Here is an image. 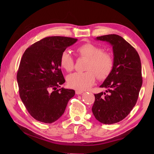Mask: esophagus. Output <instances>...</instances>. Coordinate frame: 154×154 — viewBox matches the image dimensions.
Returning <instances> with one entry per match:
<instances>
[{
    "instance_id": "esophagus-1",
    "label": "esophagus",
    "mask_w": 154,
    "mask_h": 154,
    "mask_svg": "<svg viewBox=\"0 0 154 154\" xmlns=\"http://www.w3.org/2000/svg\"><path fill=\"white\" fill-rule=\"evenodd\" d=\"M83 91H79V90H77L75 91V93H76V94H81V93H83Z\"/></svg>"
}]
</instances>
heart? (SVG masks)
<instances>
[{
  "label": "heart",
  "mask_w": 154,
  "mask_h": 154,
  "mask_svg": "<svg viewBox=\"0 0 154 154\" xmlns=\"http://www.w3.org/2000/svg\"><path fill=\"white\" fill-rule=\"evenodd\" d=\"M77 55L87 59L85 72H77L69 75L67 84L73 89L83 91L89 89L95 82L96 76L99 80L109 77L114 65L113 58L109 53L103 51V48L91 43H86L76 49ZM60 65L67 72L74 68V60L67 51L62 52Z\"/></svg>",
  "instance_id": "b5f03b06"
}]
</instances>
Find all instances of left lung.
I'll return each instance as SVG.
<instances>
[{
	"label": "left lung",
	"mask_w": 154,
	"mask_h": 154,
	"mask_svg": "<svg viewBox=\"0 0 154 154\" xmlns=\"http://www.w3.org/2000/svg\"><path fill=\"white\" fill-rule=\"evenodd\" d=\"M97 40L112 45L114 65L100 86L106 88V93L94 94L92 111L100 122L114 124L128 115L138 100L142 85L141 61L135 48L119 35H104Z\"/></svg>",
	"instance_id": "left-lung-1"
}]
</instances>
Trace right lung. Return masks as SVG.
<instances>
[{
	"instance_id": "obj_1",
	"label": "right lung",
	"mask_w": 154,
	"mask_h": 154,
	"mask_svg": "<svg viewBox=\"0 0 154 154\" xmlns=\"http://www.w3.org/2000/svg\"><path fill=\"white\" fill-rule=\"evenodd\" d=\"M77 41L68 37H47L30 45L22 55L16 76L20 97L38 121L51 124L58 120L75 95L73 89H59L65 81L60 57Z\"/></svg>"
}]
</instances>
